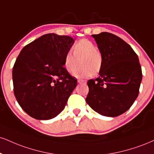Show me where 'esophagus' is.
<instances>
[{"mask_svg":"<svg viewBox=\"0 0 154 154\" xmlns=\"http://www.w3.org/2000/svg\"><path fill=\"white\" fill-rule=\"evenodd\" d=\"M77 82L79 83V84H81V83H84V82H85V81L83 80V79H77Z\"/></svg>","mask_w":154,"mask_h":154,"instance_id":"34e87169","label":"esophagus"}]
</instances>
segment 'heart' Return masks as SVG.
<instances>
[{"label":"heart","mask_w":154,"mask_h":154,"mask_svg":"<svg viewBox=\"0 0 154 154\" xmlns=\"http://www.w3.org/2000/svg\"><path fill=\"white\" fill-rule=\"evenodd\" d=\"M72 51H68L64 58V66L69 73L77 78H87L98 73L103 67V58L97 47L91 41L83 38L79 40L72 47ZM81 61V66L75 68Z\"/></svg>","instance_id":"1"}]
</instances>
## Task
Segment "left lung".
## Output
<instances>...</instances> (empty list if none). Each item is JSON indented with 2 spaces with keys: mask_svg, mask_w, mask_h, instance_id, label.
<instances>
[{
  "mask_svg": "<svg viewBox=\"0 0 154 154\" xmlns=\"http://www.w3.org/2000/svg\"><path fill=\"white\" fill-rule=\"evenodd\" d=\"M103 58L100 76L88 80L87 103L102 116L124 113L138 97L142 80L138 57L128 44L108 32L92 35Z\"/></svg>",
  "mask_w": 154,
  "mask_h": 154,
  "instance_id": "obj_1",
  "label": "left lung"
}]
</instances>
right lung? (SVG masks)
Here are the masks:
<instances>
[{"mask_svg":"<svg viewBox=\"0 0 154 154\" xmlns=\"http://www.w3.org/2000/svg\"><path fill=\"white\" fill-rule=\"evenodd\" d=\"M75 39L47 34L25 46L12 77L14 92L21 108L37 120H49L64 110L77 80L64 67V56Z\"/></svg>","mask_w":154,"mask_h":154,"instance_id":"obj_1","label":"right lung"}]
</instances>
